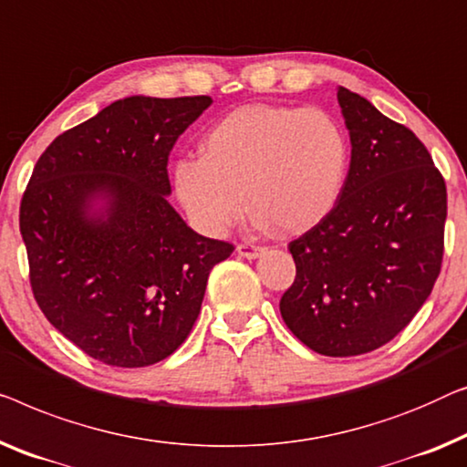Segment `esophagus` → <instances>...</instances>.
<instances>
[{
	"label": "esophagus",
	"mask_w": 467,
	"mask_h": 467,
	"mask_svg": "<svg viewBox=\"0 0 467 467\" xmlns=\"http://www.w3.org/2000/svg\"><path fill=\"white\" fill-rule=\"evenodd\" d=\"M263 246H256V244H250V242H244V244H238V248H235V253H238L240 256H244V259H256V256L263 254Z\"/></svg>",
	"instance_id": "esophagus-1"
}]
</instances>
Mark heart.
Here are the masks:
<instances>
[{
    "instance_id": "1",
    "label": "heart",
    "mask_w": 467,
    "mask_h": 467,
    "mask_svg": "<svg viewBox=\"0 0 467 467\" xmlns=\"http://www.w3.org/2000/svg\"><path fill=\"white\" fill-rule=\"evenodd\" d=\"M348 172V140L320 109L246 105L221 118L202 155L172 166V185L189 221L219 235L242 219L246 195L261 225L299 235L328 217Z\"/></svg>"
}]
</instances>
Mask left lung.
Here are the masks:
<instances>
[{
    "instance_id": "left-lung-1",
    "label": "left lung",
    "mask_w": 467,
    "mask_h": 467,
    "mask_svg": "<svg viewBox=\"0 0 467 467\" xmlns=\"http://www.w3.org/2000/svg\"><path fill=\"white\" fill-rule=\"evenodd\" d=\"M351 160L339 202L288 244L296 275L280 314L301 343L348 358L394 339L441 274L447 185L407 126L339 86Z\"/></svg>"
}]
</instances>
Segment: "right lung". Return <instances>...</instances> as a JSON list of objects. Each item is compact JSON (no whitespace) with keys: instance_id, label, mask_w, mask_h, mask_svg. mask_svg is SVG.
<instances>
[{"instance_id":"right-lung-1","label":"right lung","mask_w":467,"mask_h":467,"mask_svg":"<svg viewBox=\"0 0 467 467\" xmlns=\"http://www.w3.org/2000/svg\"><path fill=\"white\" fill-rule=\"evenodd\" d=\"M211 97H128L50 143L20 202L39 309L109 367L164 360L192 333L229 242L195 234L166 195L168 155Z\"/></svg>"}]
</instances>
